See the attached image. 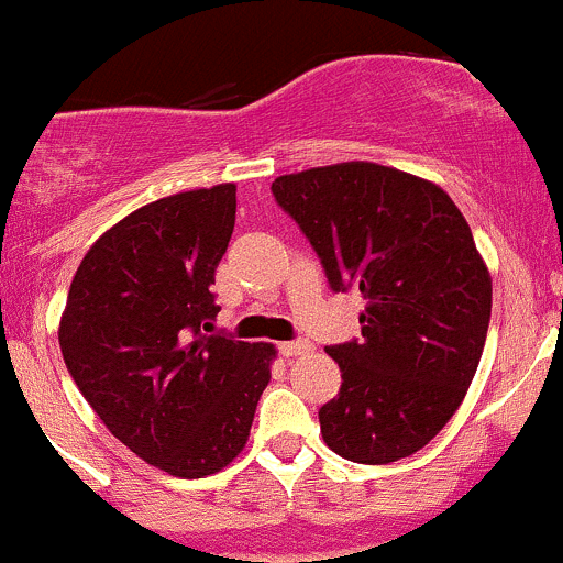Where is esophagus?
Returning <instances> with one entry per match:
<instances>
[{"instance_id": "34e87169", "label": "esophagus", "mask_w": 563, "mask_h": 563, "mask_svg": "<svg viewBox=\"0 0 563 563\" xmlns=\"http://www.w3.org/2000/svg\"><path fill=\"white\" fill-rule=\"evenodd\" d=\"M311 350V341L306 339H295V341H284V344H279V352L284 357H298L303 355V352Z\"/></svg>"}]
</instances>
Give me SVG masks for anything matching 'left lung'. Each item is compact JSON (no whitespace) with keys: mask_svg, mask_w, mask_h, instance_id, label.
<instances>
[{"mask_svg":"<svg viewBox=\"0 0 563 563\" xmlns=\"http://www.w3.org/2000/svg\"><path fill=\"white\" fill-rule=\"evenodd\" d=\"M271 192L330 287L366 300L361 339L324 350L341 368L324 444L355 463L417 453L461 407L488 335L494 287L466 219L442 187L376 162L289 173Z\"/></svg>","mask_w":563,"mask_h":563,"instance_id":"obj_1","label":"left lung"}]
</instances>
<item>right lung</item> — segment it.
<instances>
[{"label": "right lung", "mask_w": 563, "mask_h": 563, "mask_svg": "<svg viewBox=\"0 0 563 563\" xmlns=\"http://www.w3.org/2000/svg\"><path fill=\"white\" fill-rule=\"evenodd\" d=\"M235 228V184L137 208L69 284L59 346L121 444L173 477L217 474L246 448L274 344L213 333L211 284Z\"/></svg>", "instance_id": "right-lung-1"}]
</instances>
